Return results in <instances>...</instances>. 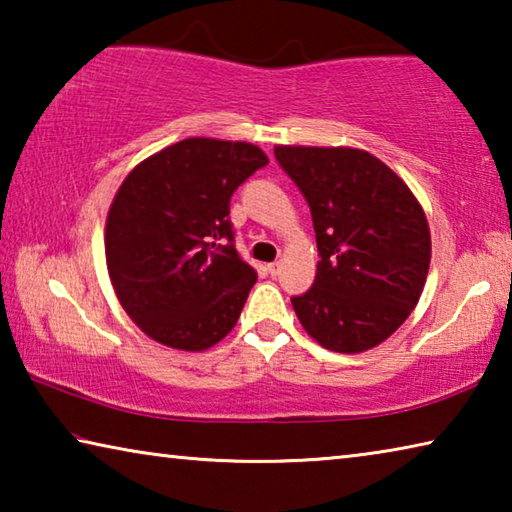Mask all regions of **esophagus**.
Instances as JSON below:
<instances>
[{"mask_svg": "<svg viewBox=\"0 0 512 512\" xmlns=\"http://www.w3.org/2000/svg\"><path fill=\"white\" fill-rule=\"evenodd\" d=\"M266 271L271 273V275H277V273H280V262H273V264H268V266H266Z\"/></svg>", "mask_w": 512, "mask_h": 512, "instance_id": "esophagus-1", "label": "esophagus"}]
</instances>
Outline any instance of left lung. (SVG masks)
<instances>
[{
    "label": "left lung",
    "instance_id": "left-lung-1",
    "mask_svg": "<svg viewBox=\"0 0 512 512\" xmlns=\"http://www.w3.org/2000/svg\"><path fill=\"white\" fill-rule=\"evenodd\" d=\"M307 198L316 230V280L291 298L323 348L359 354L384 343L418 305L431 262L427 216L409 185L368 151L275 146Z\"/></svg>",
    "mask_w": 512,
    "mask_h": 512
}]
</instances>
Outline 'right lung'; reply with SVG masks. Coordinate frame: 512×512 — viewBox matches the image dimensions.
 I'll return each instance as SVG.
<instances>
[{
    "label": "right lung",
    "mask_w": 512,
    "mask_h": 512,
    "mask_svg": "<svg viewBox=\"0 0 512 512\" xmlns=\"http://www.w3.org/2000/svg\"><path fill=\"white\" fill-rule=\"evenodd\" d=\"M264 164L250 142L187 137L124 178L106 219V264L149 339L203 352L237 325L257 273L232 246L230 196Z\"/></svg>",
    "instance_id": "right-lung-1"
}]
</instances>
